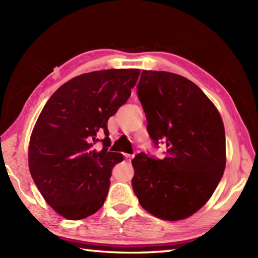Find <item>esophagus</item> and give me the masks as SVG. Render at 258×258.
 <instances>
[{"label": "esophagus", "instance_id": "1", "mask_svg": "<svg viewBox=\"0 0 258 258\" xmlns=\"http://www.w3.org/2000/svg\"><path fill=\"white\" fill-rule=\"evenodd\" d=\"M124 157H125V160H126V161H127V162H131V161H132V158H133V155L125 154V155H124Z\"/></svg>", "mask_w": 258, "mask_h": 258}]
</instances>
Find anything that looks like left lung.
<instances>
[{
  "instance_id": "8db88e82",
  "label": "left lung",
  "mask_w": 258,
  "mask_h": 258,
  "mask_svg": "<svg viewBox=\"0 0 258 258\" xmlns=\"http://www.w3.org/2000/svg\"><path fill=\"white\" fill-rule=\"evenodd\" d=\"M138 94L151 139L164 142L167 154L134 157V193L153 216L185 220L211 199L225 169L221 114L199 86L171 72L143 70Z\"/></svg>"
}]
</instances>
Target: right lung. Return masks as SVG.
Segmentation results:
<instances>
[{"label":"right lung","mask_w":258,"mask_h":258,"mask_svg":"<svg viewBox=\"0 0 258 258\" xmlns=\"http://www.w3.org/2000/svg\"><path fill=\"white\" fill-rule=\"evenodd\" d=\"M139 69L84 73L53 93L37 117L29 144L31 176L43 199L58 215L78 221L103 206L119 153L104 144L96 151L98 132L109 141L107 120L128 100Z\"/></svg>","instance_id":"add662e5"}]
</instances>
